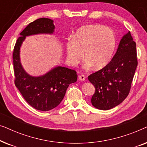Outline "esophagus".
I'll use <instances>...</instances> for the list:
<instances>
[{
    "label": "esophagus",
    "instance_id": "obj_1",
    "mask_svg": "<svg viewBox=\"0 0 147 147\" xmlns=\"http://www.w3.org/2000/svg\"><path fill=\"white\" fill-rule=\"evenodd\" d=\"M85 79H86V77H85V76H84V75H81V76H79V80H81V81H84Z\"/></svg>",
    "mask_w": 147,
    "mask_h": 147
}]
</instances>
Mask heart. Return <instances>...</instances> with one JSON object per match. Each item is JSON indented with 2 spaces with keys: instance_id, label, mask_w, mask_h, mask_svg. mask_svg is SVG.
Here are the masks:
<instances>
[{
  "instance_id": "heart-1",
  "label": "heart",
  "mask_w": 147,
  "mask_h": 147,
  "mask_svg": "<svg viewBox=\"0 0 147 147\" xmlns=\"http://www.w3.org/2000/svg\"><path fill=\"white\" fill-rule=\"evenodd\" d=\"M116 45L114 31L99 25H85L74 33L66 43L68 61L75 65L84 57L88 67L100 69L111 60Z\"/></svg>"
}]
</instances>
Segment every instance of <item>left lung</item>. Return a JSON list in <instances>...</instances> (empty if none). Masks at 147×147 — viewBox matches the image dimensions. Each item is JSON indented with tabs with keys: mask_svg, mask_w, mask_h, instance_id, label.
Listing matches in <instances>:
<instances>
[{
	"mask_svg": "<svg viewBox=\"0 0 147 147\" xmlns=\"http://www.w3.org/2000/svg\"><path fill=\"white\" fill-rule=\"evenodd\" d=\"M137 64L136 43L128 31L122 37L110 63L88 76L95 87L91 99L93 106L107 110L122 103L129 94Z\"/></svg>",
	"mask_w": 147,
	"mask_h": 147,
	"instance_id": "obj_1",
	"label": "left lung"
}]
</instances>
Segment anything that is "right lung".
Returning a JSON list of instances; mask_svg holds the SVG:
<instances>
[{
    "mask_svg": "<svg viewBox=\"0 0 147 147\" xmlns=\"http://www.w3.org/2000/svg\"><path fill=\"white\" fill-rule=\"evenodd\" d=\"M54 31L53 20L47 18L35 20L20 33L13 51L16 87L29 105L41 111H49L57 107L63 99L68 86L78 78L75 70L62 66H56L42 76H33L26 72L22 65L20 49L26 37L39 34L52 35Z\"/></svg>",
    "mask_w": 147,
    "mask_h": 147,
    "instance_id": "add662e5",
    "label": "right lung"
}]
</instances>
